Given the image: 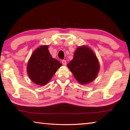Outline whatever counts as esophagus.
<instances>
[{
	"label": "esophagus",
	"instance_id": "obj_1",
	"mask_svg": "<svg viewBox=\"0 0 130 130\" xmlns=\"http://www.w3.org/2000/svg\"><path fill=\"white\" fill-rule=\"evenodd\" d=\"M62 63L63 65L66 66V65H67V61H66V60H62Z\"/></svg>",
	"mask_w": 130,
	"mask_h": 130
}]
</instances>
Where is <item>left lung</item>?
I'll return each instance as SVG.
<instances>
[{
    "label": "left lung",
    "mask_w": 130,
    "mask_h": 130,
    "mask_svg": "<svg viewBox=\"0 0 130 130\" xmlns=\"http://www.w3.org/2000/svg\"><path fill=\"white\" fill-rule=\"evenodd\" d=\"M67 66L77 81L84 85L93 81L100 69L98 58L87 46L77 48L73 60Z\"/></svg>",
    "instance_id": "obj_1"
}]
</instances>
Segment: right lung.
Wrapping results in <instances>:
<instances>
[{"mask_svg":"<svg viewBox=\"0 0 130 130\" xmlns=\"http://www.w3.org/2000/svg\"><path fill=\"white\" fill-rule=\"evenodd\" d=\"M47 45H42L32 53L28 61L27 72L32 82L45 85L51 80L62 64L53 58L48 50Z\"/></svg>","mask_w":130,"mask_h":130,"instance_id":"1","label":"right lung"}]
</instances>
